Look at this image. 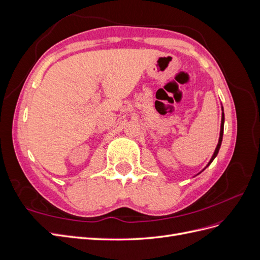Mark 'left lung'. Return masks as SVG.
<instances>
[{"label":"left lung","mask_w":260,"mask_h":260,"mask_svg":"<svg viewBox=\"0 0 260 260\" xmlns=\"http://www.w3.org/2000/svg\"><path fill=\"white\" fill-rule=\"evenodd\" d=\"M223 124H224V113H223V107H222V116H221V125H220V136H219V141H218V144H217V147H216V149H215V152H214V155L211 156V158H210V160H209V162L207 164V166L206 167H208L209 165L212 162V160H214L215 158H216V156L218 155V152H219V149H220V146H221V142H222V137H223ZM205 167V168H206ZM205 168H204L203 170H205Z\"/></svg>","instance_id":"left-lung-1"}]
</instances>
